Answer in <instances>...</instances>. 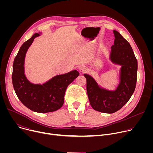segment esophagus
<instances>
[{
	"label": "esophagus",
	"mask_w": 153,
	"mask_h": 153,
	"mask_svg": "<svg viewBox=\"0 0 153 153\" xmlns=\"http://www.w3.org/2000/svg\"><path fill=\"white\" fill-rule=\"evenodd\" d=\"M86 67L85 66H83V65H81L79 67V70L81 73H85L86 71Z\"/></svg>",
	"instance_id": "1"
}]
</instances>
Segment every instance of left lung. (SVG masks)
<instances>
[{
    "label": "left lung",
    "instance_id": "obj_1",
    "mask_svg": "<svg viewBox=\"0 0 153 153\" xmlns=\"http://www.w3.org/2000/svg\"><path fill=\"white\" fill-rule=\"evenodd\" d=\"M114 45L111 47L109 59L120 66L119 83L114 90L102 87L91 76L84 74L86 79V91L94 110L104 113H114L122 108L133 95L137 82V61L129 42L117 31Z\"/></svg>",
    "mask_w": 153,
    "mask_h": 153
}]
</instances>
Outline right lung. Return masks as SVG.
I'll list each match as a JSON object with an SVG mask.
<instances>
[{
  "mask_svg": "<svg viewBox=\"0 0 153 153\" xmlns=\"http://www.w3.org/2000/svg\"><path fill=\"white\" fill-rule=\"evenodd\" d=\"M42 33H36L20 48L13 66L12 81L14 91L20 102L33 111L46 113L57 111L64 102L68 86L79 73L74 70L68 73L57 75L43 83H33L25 73L27 53L34 39Z\"/></svg>",
  "mask_w": 153,
  "mask_h": 153,
  "instance_id": "obj_1",
  "label": "right lung"
}]
</instances>
